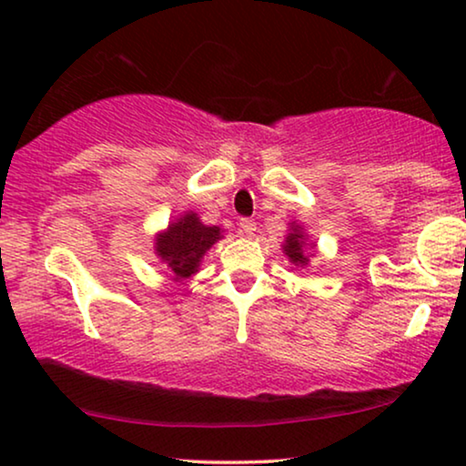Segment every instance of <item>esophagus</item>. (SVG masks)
<instances>
[{"mask_svg":"<svg viewBox=\"0 0 466 466\" xmlns=\"http://www.w3.org/2000/svg\"><path fill=\"white\" fill-rule=\"evenodd\" d=\"M239 228H241V233L248 235V238H252V235L257 233V222H254L252 218H241Z\"/></svg>","mask_w":466,"mask_h":466,"instance_id":"1","label":"esophagus"}]
</instances>
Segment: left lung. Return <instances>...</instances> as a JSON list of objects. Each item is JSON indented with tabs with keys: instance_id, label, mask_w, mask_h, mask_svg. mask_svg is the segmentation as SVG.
Returning a JSON list of instances; mask_svg holds the SVG:
<instances>
[{
	"instance_id": "obj_1",
	"label": "left lung",
	"mask_w": 466,
	"mask_h": 466,
	"mask_svg": "<svg viewBox=\"0 0 466 466\" xmlns=\"http://www.w3.org/2000/svg\"><path fill=\"white\" fill-rule=\"evenodd\" d=\"M282 250L286 257L292 260V265H299V267H305L309 263V254H308V238H305L303 228L297 225V222H292L290 225V233L286 235L284 239V246Z\"/></svg>"
}]
</instances>
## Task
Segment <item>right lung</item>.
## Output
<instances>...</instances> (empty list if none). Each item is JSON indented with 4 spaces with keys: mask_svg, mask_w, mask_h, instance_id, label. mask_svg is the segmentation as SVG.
<instances>
[{
    "mask_svg": "<svg viewBox=\"0 0 466 466\" xmlns=\"http://www.w3.org/2000/svg\"><path fill=\"white\" fill-rule=\"evenodd\" d=\"M222 238L218 227H208L195 212L182 214L171 222L167 231L158 233L155 239L157 257L174 273V279H187L199 271L201 258L216 241Z\"/></svg>",
    "mask_w": 466,
    "mask_h": 466,
    "instance_id": "obj_1",
    "label": "right lung"
}]
</instances>
